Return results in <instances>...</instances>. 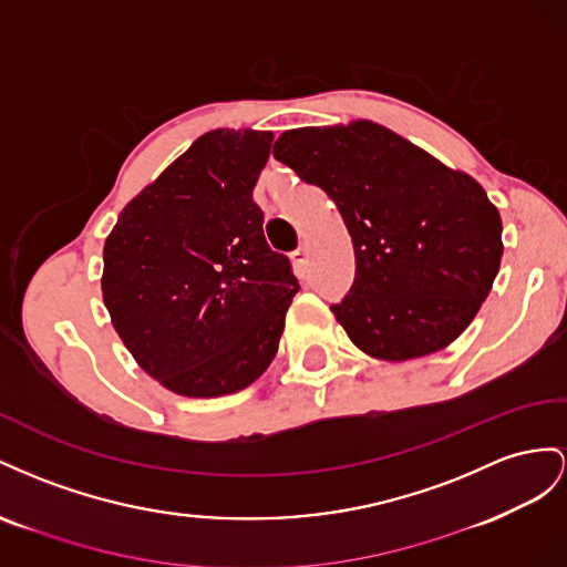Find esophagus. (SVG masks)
<instances>
[{
	"label": "esophagus",
	"instance_id": "esophagus-1",
	"mask_svg": "<svg viewBox=\"0 0 567 567\" xmlns=\"http://www.w3.org/2000/svg\"><path fill=\"white\" fill-rule=\"evenodd\" d=\"M292 261H295L297 268H303L306 264H309V249H306V247L297 249V251L292 254Z\"/></svg>",
	"mask_w": 567,
	"mask_h": 567
}]
</instances>
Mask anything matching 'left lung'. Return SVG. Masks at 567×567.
<instances>
[{
  "mask_svg": "<svg viewBox=\"0 0 567 567\" xmlns=\"http://www.w3.org/2000/svg\"><path fill=\"white\" fill-rule=\"evenodd\" d=\"M272 156L326 189L347 225L355 278L332 313L351 342L392 363L456 342L504 256L475 177L368 118L285 131Z\"/></svg>",
  "mask_w": 567,
  "mask_h": 567,
  "instance_id": "8db88e82",
  "label": "left lung"
}]
</instances>
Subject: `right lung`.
I'll return each instance as SVG.
<instances>
[{"label":"right lung","instance_id":"1","mask_svg":"<svg viewBox=\"0 0 567 567\" xmlns=\"http://www.w3.org/2000/svg\"><path fill=\"white\" fill-rule=\"evenodd\" d=\"M270 144L251 127L204 133L125 204L104 241L113 328L173 394H235L278 353L299 285L251 199Z\"/></svg>","mask_w":567,"mask_h":567}]
</instances>
